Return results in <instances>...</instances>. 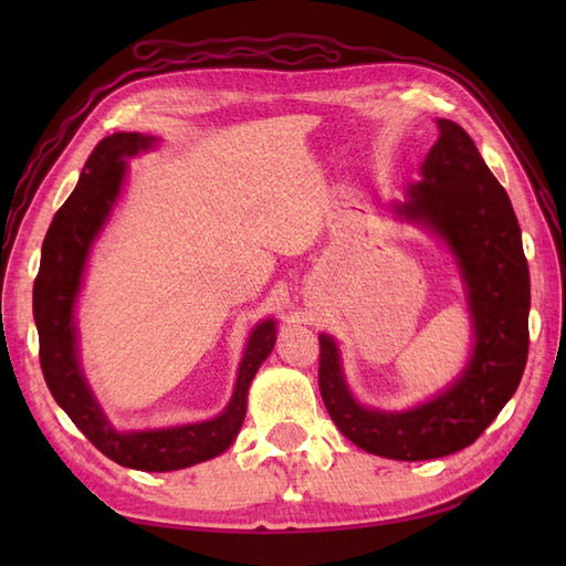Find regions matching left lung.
Masks as SVG:
<instances>
[{"label":"left lung","mask_w":566,"mask_h":566,"mask_svg":"<svg viewBox=\"0 0 566 566\" xmlns=\"http://www.w3.org/2000/svg\"><path fill=\"white\" fill-rule=\"evenodd\" d=\"M437 127L420 181L408 184L391 212L430 231L453 256L474 335L465 368L413 408H370L352 394L335 337L318 335V387L337 430L391 460H432L470 447L512 399L528 354L531 290L515 210L470 134L443 117Z\"/></svg>","instance_id":"obj_1"}]
</instances>
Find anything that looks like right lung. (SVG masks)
I'll return each mask as SVG.
<instances>
[{
	"mask_svg": "<svg viewBox=\"0 0 566 566\" xmlns=\"http://www.w3.org/2000/svg\"><path fill=\"white\" fill-rule=\"evenodd\" d=\"M158 136L115 132L84 163L80 181L42 243L40 273L32 287V312L40 335V364L51 397L77 430L117 465L144 472H172L224 453L241 432L248 389L276 342V321L264 318L252 328L238 366L231 401L219 416L158 430H117L84 378L77 352L75 304L92 248L111 219L127 177V160L156 148Z\"/></svg>",
	"mask_w": 566,
	"mask_h": 566,
	"instance_id": "obj_1",
	"label": "right lung"
}]
</instances>
